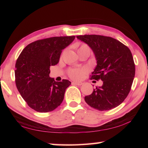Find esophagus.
Here are the masks:
<instances>
[{"label":"esophagus","instance_id":"obj_1","mask_svg":"<svg viewBox=\"0 0 148 148\" xmlns=\"http://www.w3.org/2000/svg\"><path fill=\"white\" fill-rule=\"evenodd\" d=\"M73 84L76 85V86H82V84H83V83L82 82H74Z\"/></svg>","mask_w":148,"mask_h":148}]
</instances>
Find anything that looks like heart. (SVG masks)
<instances>
[{
    "label": "heart",
    "instance_id": "heart-1",
    "mask_svg": "<svg viewBox=\"0 0 148 148\" xmlns=\"http://www.w3.org/2000/svg\"><path fill=\"white\" fill-rule=\"evenodd\" d=\"M89 49V48L88 47V46H86V45L83 44L81 46L79 47V49ZM86 70L84 69H72L69 72V75L70 76H71L72 78L75 79H79L81 78L83 76V74L84 72H85Z\"/></svg>",
    "mask_w": 148,
    "mask_h": 148
}]
</instances>
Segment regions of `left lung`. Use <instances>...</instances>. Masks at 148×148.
I'll use <instances>...</instances> for the list:
<instances>
[{"instance_id": "8db88e82", "label": "left lung", "mask_w": 148, "mask_h": 148, "mask_svg": "<svg viewBox=\"0 0 148 148\" xmlns=\"http://www.w3.org/2000/svg\"><path fill=\"white\" fill-rule=\"evenodd\" d=\"M76 38L92 49L97 61L91 79H101L92 94L85 97L90 106L99 111L110 110L124 101L131 90L135 65L130 49L112 37L85 34Z\"/></svg>"}]
</instances>
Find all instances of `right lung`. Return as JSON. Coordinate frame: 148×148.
Masks as SVG:
<instances>
[{"instance_id": "right-lung-1", "label": "right lung", "mask_w": 148, "mask_h": 148, "mask_svg": "<svg viewBox=\"0 0 148 148\" xmlns=\"http://www.w3.org/2000/svg\"><path fill=\"white\" fill-rule=\"evenodd\" d=\"M75 36L51 37L29 44L16 63V84L27 104L38 112L53 111L62 103L68 79L56 82L49 77L50 66L58 63L62 50Z\"/></svg>"}]
</instances>
